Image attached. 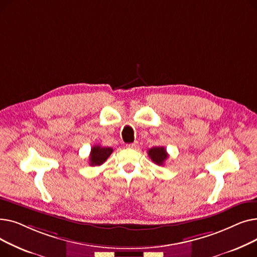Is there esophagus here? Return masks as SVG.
<instances>
[{
    "label": "esophagus",
    "mask_w": 257,
    "mask_h": 257,
    "mask_svg": "<svg viewBox=\"0 0 257 257\" xmlns=\"http://www.w3.org/2000/svg\"><path fill=\"white\" fill-rule=\"evenodd\" d=\"M126 147L128 148V149H137V147H138V142H136V143H132V144H128V145H126Z\"/></svg>",
    "instance_id": "1"
}]
</instances>
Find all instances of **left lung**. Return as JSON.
<instances>
[{
	"label": "left lung",
	"instance_id": "1",
	"mask_svg": "<svg viewBox=\"0 0 257 257\" xmlns=\"http://www.w3.org/2000/svg\"><path fill=\"white\" fill-rule=\"evenodd\" d=\"M148 155L151 158L154 164L158 166H163L165 161L168 159L169 155L167 153V150L164 147H154L148 151Z\"/></svg>",
	"mask_w": 257,
	"mask_h": 257
}]
</instances>
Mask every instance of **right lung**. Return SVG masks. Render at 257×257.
<instances>
[{
  "label": "right lung",
  "mask_w": 257,
  "mask_h": 257,
  "mask_svg": "<svg viewBox=\"0 0 257 257\" xmlns=\"http://www.w3.org/2000/svg\"><path fill=\"white\" fill-rule=\"evenodd\" d=\"M113 149L109 147H101L99 145L93 146L91 148L89 155V164L90 166H101L104 164L106 159L110 156Z\"/></svg>",
  "instance_id": "right-lung-1"
}]
</instances>
